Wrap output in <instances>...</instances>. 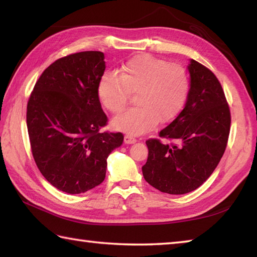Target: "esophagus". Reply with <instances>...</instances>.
<instances>
[{
	"label": "esophagus",
	"instance_id": "esophagus-1",
	"mask_svg": "<svg viewBox=\"0 0 257 257\" xmlns=\"http://www.w3.org/2000/svg\"><path fill=\"white\" fill-rule=\"evenodd\" d=\"M136 141H137V139H136L135 137H133V136H130V135H125L124 136V144H128V145L135 144Z\"/></svg>",
	"mask_w": 257,
	"mask_h": 257
}]
</instances>
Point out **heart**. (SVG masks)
<instances>
[{
    "label": "heart",
    "instance_id": "1",
    "mask_svg": "<svg viewBox=\"0 0 257 257\" xmlns=\"http://www.w3.org/2000/svg\"><path fill=\"white\" fill-rule=\"evenodd\" d=\"M189 76L180 64L143 54L125 63L120 75H103L98 96L108 111L118 114L128 105L132 94L137 106L112 120L120 132L141 135L159 122L170 121L181 110L189 91Z\"/></svg>",
    "mask_w": 257,
    "mask_h": 257
}]
</instances>
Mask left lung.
Masks as SVG:
<instances>
[{
  "instance_id": "left-lung-1",
  "label": "left lung",
  "mask_w": 257,
  "mask_h": 257,
  "mask_svg": "<svg viewBox=\"0 0 257 257\" xmlns=\"http://www.w3.org/2000/svg\"><path fill=\"white\" fill-rule=\"evenodd\" d=\"M187 102L159 137L148 139V159L143 167L147 182L161 192L184 194L203 184L224 154L231 112L216 76L191 59Z\"/></svg>"
}]
</instances>
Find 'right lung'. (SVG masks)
Returning <instances> with one entry per match:
<instances>
[{"instance_id":"1","label":"right lung","mask_w":257,"mask_h":257,"mask_svg":"<svg viewBox=\"0 0 257 257\" xmlns=\"http://www.w3.org/2000/svg\"><path fill=\"white\" fill-rule=\"evenodd\" d=\"M103 53L70 54L51 64L27 101L26 124L38 170L56 189L84 193L106 177L107 158L122 145L121 133L101 132L108 121L98 84Z\"/></svg>"}]
</instances>
